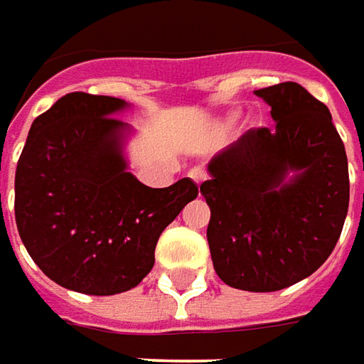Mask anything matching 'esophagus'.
<instances>
[{
    "label": "esophagus",
    "mask_w": 364,
    "mask_h": 364,
    "mask_svg": "<svg viewBox=\"0 0 364 364\" xmlns=\"http://www.w3.org/2000/svg\"><path fill=\"white\" fill-rule=\"evenodd\" d=\"M188 176L192 178L196 184H202L203 180L208 178V174H205V170H202V168H192L190 172H188Z\"/></svg>",
    "instance_id": "obj_1"
}]
</instances>
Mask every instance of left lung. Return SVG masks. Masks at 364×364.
Returning <instances> with one entry per match:
<instances>
[{
  "instance_id": "8db88e82",
  "label": "left lung",
  "mask_w": 364,
  "mask_h": 364,
  "mask_svg": "<svg viewBox=\"0 0 364 364\" xmlns=\"http://www.w3.org/2000/svg\"><path fill=\"white\" fill-rule=\"evenodd\" d=\"M255 94L274 127L249 129L213 156L200 192L218 277L274 292L314 274L331 255L349 210V166L326 104L296 82ZM290 169L296 176L284 183Z\"/></svg>"
}]
</instances>
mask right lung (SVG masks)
Returning a JSON list of instances; mask_svg holds the SVG:
<instances>
[{
	"mask_svg": "<svg viewBox=\"0 0 364 364\" xmlns=\"http://www.w3.org/2000/svg\"><path fill=\"white\" fill-rule=\"evenodd\" d=\"M125 102L72 92L31 125L15 172V221L25 249L56 284L90 296L135 288L161 233L198 186L141 184L123 159Z\"/></svg>",
	"mask_w": 364,
	"mask_h": 364,
	"instance_id": "add662e5",
	"label": "right lung"
}]
</instances>
